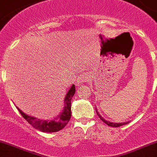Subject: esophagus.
I'll return each mask as SVG.
<instances>
[{
  "mask_svg": "<svg viewBox=\"0 0 157 157\" xmlns=\"http://www.w3.org/2000/svg\"><path fill=\"white\" fill-rule=\"evenodd\" d=\"M89 79H90V75L87 73H82L78 77L76 84L78 86H79V85L83 84V83H86V82H89Z\"/></svg>",
  "mask_w": 157,
  "mask_h": 157,
  "instance_id": "esophagus-1",
  "label": "esophagus"
}]
</instances>
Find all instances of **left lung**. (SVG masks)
<instances>
[{
	"instance_id": "obj_1",
	"label": "left lung",
	"mask_w": 157,
	"mask_h": 157,
	"mask_svg": "<svg viewBox=\"0 0 157 157\" xmlns=\"http://www.w3.org/2000/svg\"><path fill=\"white\" fill-rule=\"evenodd\" d=\"M96 113H97V115H98L99 116V117H100V120L101 121H103V122H104L105 124H107V125H109V126H110V127H120V126H122V125H124V124H128V122H124V123H112V122H110V121H106L105 120L104 118H103V117H102L101 115L100 114V113H99V112L97 111V110H96Z\"/></svg>"
}]
</instances>
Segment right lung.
<instances>
[{
	"mask_svg": "<svg viewBox=\"0 0 157 157\" xmlns=\"http://www.w3.org/2000/svg\"><path fill=\"white\" fill-rule=\"evenodd\" d=\"M75 93V85H72L70 90H68L67 93L64 97V107L58 116L55 117L54 120H41L35 117H32L23 113L18 107H17L22 116L29 123L31 124L34 128L44 132H56L61 130L66 126L68 121H70L71 116V102L73 96Z\"/></svg>",
	"mask_w": 157,
	"mask_h": 157,
	"instance_id": "right-lung-1",
	"label": "right lung"
}]
</instances>
